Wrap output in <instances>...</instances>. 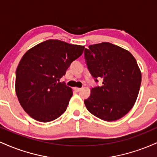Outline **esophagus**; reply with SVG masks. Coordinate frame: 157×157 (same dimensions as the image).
<instances>
[{
    "instance_id": "esophagus-1",
    "label": "esophagus",
    "mask_w": 157,
    "mask_h": 157,
    "mask_svg": "<svg viewBox=\"0 0 157 157\" xmlns=\"http://www.w3.org/2000/svg\"><path fill=\"white\" fill-rule=\"evenodd\" d=\"M75 90L77 91V92H79V91L81 90V89L80 88H75Z\"/></svg>"
}]
</instances>
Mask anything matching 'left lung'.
<instances>
[{
    "label": "left lung",
    "mask_w": 157,
    "mask_h": 157,
    "mask_svg": "<svg viewBox=\"0 0 157 157\" xmlns=\"http://www.w3.org/2000/svg\"><path fill=\"white\" fill-rule=\"evenodd\" d=\"M84 57L96 82L84 100L86 109L97 117L114 121L124 117L134 106L141 85V71L134 56L120 46L104 42L85 48Z\"/></svg>",
    "instance_id": "obj_1"
}]
</instances>
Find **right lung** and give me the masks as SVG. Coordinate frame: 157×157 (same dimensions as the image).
<instances>
[{"label":"right lung","instance_id":"obj_1","mask_svg":"<svg viewBox=\"0 0 157 157\" xmlns=\"http://www.w3.org/2000/svg\"><path fill=\"white\" fill-rule=\"evenodd\" d=\"M84 48L83 46L48 40L23 56L16 70V94L31 117L47 122L66 111L72 90L59 81Z\"/></svg>","mask_w":157,"mask_h":157}]
</instances>
